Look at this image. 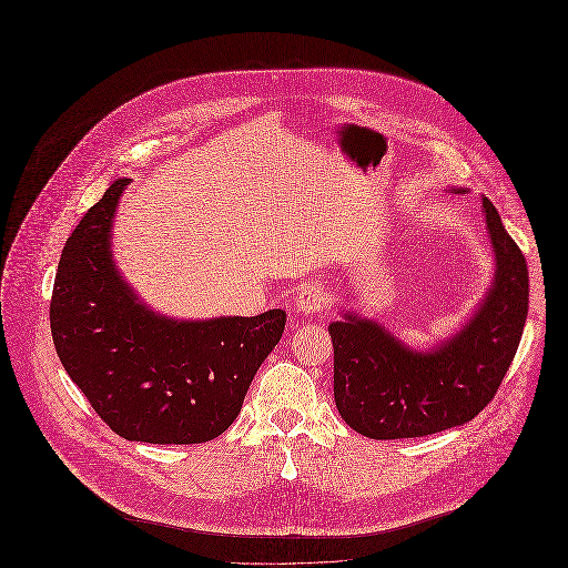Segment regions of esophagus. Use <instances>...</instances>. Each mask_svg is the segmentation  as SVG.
I'll return each mask as SVG.
<instances>
[{
  "instance_id": "34e87169",
  "label": "esophagus",
  "mask_w": 568,
  "mask_h": 568,
  "mask_svg": "<svg viewBox=\"0 0 568 568\" xmlns=\"http://www.w3.org/2000/svg\"><path fill=\"white\" fill-rule=\"evenodd\" d=\"M294 308L297 315H304V317L320 315L325 308L324 290L317 283H304L300 287Z\"/></svg>"
}]
</instances>
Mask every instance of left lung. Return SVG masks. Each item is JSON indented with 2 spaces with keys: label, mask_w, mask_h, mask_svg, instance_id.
<instances>
[{
  "label": "left lung",
  "mask_w": 568,
  "mask_h": 568,
  "mask_svg": "<svg viewBox=\"0 0 568 568\" xmlns=\"http://www.w3.org/2000/svg\"><path fill=\"white\" fill-rule=\"evenodd\" d=\"M447 193H466L449 187ZM494 274L458 329L410 347L377 320L341 311L327 325L334 345V400L368 438H415L470 422L494 398L514 362L528 315V268L498 211L481 195Z\"/></svg>",
  "instance_id": "obj_1"
}]
</instances>
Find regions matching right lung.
Listing matches in <instances>:
<instances>
[{
    "label": "right lung",
    "instance_id": "right-lung-1",
    "mask_svg": "<svg viewBox=\"0 0 568 568\" xmlns=\"http://www.w3.org/2000/svg\"><path fill=\"white\" fill-rule=\"evenodd\" d=\"M116 179L61 251L51 300L54 349L95 413L119 436L153 445L206 443L225 433L283 336L287 315L168 317L119 271L112 227Z\"/></svg>",
    "mask_w": 568,
    "mask_h": 568
}]
</instances>
